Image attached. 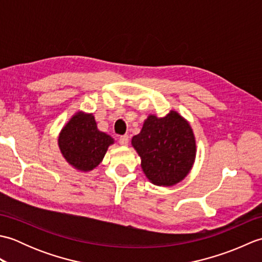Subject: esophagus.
<instances>
[{
  "mask_svg": "<svg viewBox=\"0 0 262 262\" xmlns=\"http://www.w3.org/2000/svg\"><path fill=\"white\" fill-rule=\"evenodd\" d=\"M119 143L121 144V145L124 146H127L128 143H129V136L128 135H122L119 137Z\"/></svg>",
  "mask_w": 262,
  "mask_h": 262,
  "instance_id": "obj_1",
  "label": "esophagus"
}]
</instances>
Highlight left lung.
Returning <instances> with one entry per match:
<instances>
[{
	"instance_id": "left-lung-1",
	"label": "left lung",
	"mask_w": 262,
	"mask_h": 262,
	"mask_svg": "<svg viewBox=\"0 0 262 262\" xmlns=\"http://www.w3.org/2000/svg\"><path fill=\"white\" fill-rule=\"evenodd\" d=\"M147 179L157 186H173L185 178L196 158V141L190 125L177 113L163 118L151 115L141 133L132 138Z\"/></svg>"
}]
</instances>
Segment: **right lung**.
Returning a JSON list of instances; mask_svg holds the SVG:
<instances>
[{
    "instance_id": "add662e5",
    "label": "right lung",
    "mask_w": 262,
    "mask_h": 262,
    "mask_svg": "<svg viewBox=\"0 0 262 262\" xmlns=\"http://www.w3.org/2000/svg\"><path fill=\"white\" fill-rule=\"evenodd\" d=\"M114 138L100 132L92 114L76 113L64 126L58 146L68 162L80 171H91L101 162Z\"/></svg>"
}]
</instances>
